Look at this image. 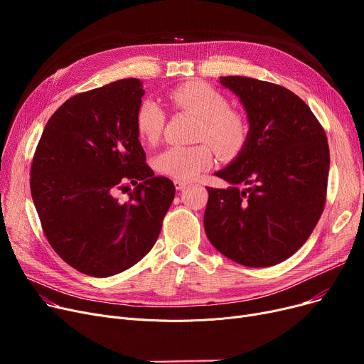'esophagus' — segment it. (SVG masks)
Listing matches in <instances>:
<instances>
[{"label": "esophagus", "mask_w": 364, "mask_h": 364, "mask_svg": "<svg viewBox=\"0 0 364 364\" xmlns=\"http://www.w3.org/2000/svg\"><path fill=\"white\" fill-rule=\"evenodd\" d=\"M174 184H176L177 190H184L187 187V183L183 180H174Z\"/></svg>", "instance_id": "esophagus-1"}]
</instances>
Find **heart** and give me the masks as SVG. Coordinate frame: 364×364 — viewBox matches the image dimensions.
Instances as JSON below:
<instances>
[{
    "mask_svg": "<svg viewBox=\"0 0 364 364\" xmlns=\"http://www.w3.org/2000/svg\"><path fill=\"white\" fill-rule=\"evenodd\" d=\"M169 100L178 109L199 118L196 139L211 143L224 156H233L243 147L247 128L240 114L230 110L223 94L202 82L184 84L171 91ZM165 110L153 99H144L136 113V128L141 141L155 144L165 125ZM214 151L206 143L169 146L153 161L164 176L188 181L213 165Z\"/></svg>",
    "mask_w": 364,
    "mask_h": 364,
    "instance_id": "heart-1",
    "label": "heart"
}]
</instances>
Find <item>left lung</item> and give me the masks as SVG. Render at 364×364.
I'll return each mask as SVG.
<instances>
[{
  "label": "left lung",
  "instance_id": "8db88e82",
  "mask_svg": "<svg viewBox=\"0 0 364 364\" xmlns=\"http://www.w3.org/2000/svg\"><path fill=\"white\" fill-rule=\"evenodd\" d=\"M250 122L237 156L206 187L205 233L215 250L246 267H272L307 242L323 213L329 146L311 109L288 88L246 76H220Z\"/></svg>",
  "mask_w": 364,
  "mask_h": 364
}]
</instances>
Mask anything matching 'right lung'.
Here are the masks:
<instances>
[{
  "instance_id": "add662e5",
  "label": "right lung",
  "mask_w": 364,
  "mask_h": 364,
  "mask_svg": "<svg viewBox=\"0 0 364 364\" xmlns=\"http://www.w3.org/2000/svg\"><path fill=\"white\" fill-rule=\"evenodd\" d=\"M137 78L76 94L48 119L31 168L43 230L65 262L92 277L137 264L155 245L176 187L144 162ZM127 182L136 186L132 193ZM119 189L129 200L119 203Z\"/></svg>"
}]
</instances>
